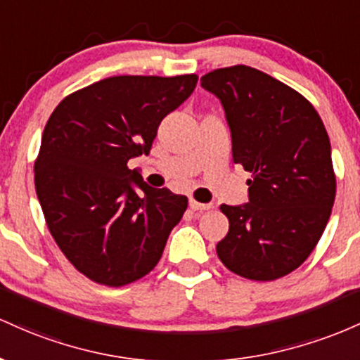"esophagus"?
Returning a JSON list of instances; mask_svg holds the SVG:
<instances>
[{"mask_svg":"<svg viewBox=\"0 0 360 360\" xmlns=\"http://www.w3.org/2000/svg\"><path fill=\"white\" fill-rule=\"evenodd\" d=\"M212 205L211 204H200V202H197V200H191V209L192 211H209V209H211Z\"/></svg>","mask_w":360,"mask_h":360,"instance_id":"obj_1","label":"esophagus"}]
</instances>
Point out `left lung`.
I'll return each instance as SVG.
<instances>
[{"instance_id":"8db88e82","label":"left lung","mask_w":360,"mask_h":360,"mask_svg":"<svg viewBox=\"0 0 360 360\" xmlns=\"http://www.w3.org/2000/svg\"><path fill=\"white\" fill-rule=\"evenodd\" d=\"M202 88L221 100L233 161L252 173L248 202L221 205L229 231L219 260L250 281L296 270L320 241L332 214V148L320 115L301 93L255 68L214 70Z\"/></svg>"}]
</instances>
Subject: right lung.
Masks as SVG:
<instances>
[{
	"label": "right lung",
	"instance_id": "1",
	"mask_svg": "<svg viewBox=\"0 0 360 360\" xmlns=\"http://www.w3.org/2000/svg\"><path fill=\"white\" fill-rule=\"evenodd\" d=\"M197 79L112 76L68 95L47 120L34 167L40 207L60 252L96 284L151 272L187 209V197L149 187L127 161L148 155Z\"/></svg>",
	"mask_w": 360,
	"mask_h": 360
}]
</instances>
